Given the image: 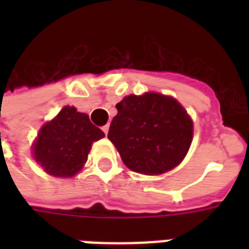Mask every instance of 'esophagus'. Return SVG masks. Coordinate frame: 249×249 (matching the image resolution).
<instances>
[{
  "instance_id": "1",
  "label": "esophagus",
  "mask_w": 249,
  "mask_h": 249,
  "mask_svg": "<svg viewBox=\"0 0 249 249\" xmlns=\"http://www.w3.org/2000/svg\"><path fill=\"white\" fill-rule=\"evenodd\" d=\"M103 132H104V133H105V135H108L109 125H105V126H103Z\"/></svg>"
}]
</instances>
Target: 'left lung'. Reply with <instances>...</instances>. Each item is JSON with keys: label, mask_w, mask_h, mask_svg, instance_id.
I'll list each match as a JSON object with an SVG mask.
<instances>
[{"label": "left lung", "mask_w": 249, "mask_h": 249, "mask_svg": "<svg viewBox=\"0 0 249 249\" xmlns=\"http://www.w3.org/2000/svg\"><path fill=\"white\" fill-rule=\"evenodd\" d=\"M108 139L126 167L142 175H161L183 161L191 146L193 123L169 96L130 94L117 105Z\"/></svg>", "instance_id": "obj_1"}]
</instances>
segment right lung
<instances>
[{"label": "right lung", "instance_id": "add662e5", "mask_svg": "<svg viewBox=\"0 0 249 249\" xmlns=\"http://www.w3.org/2000/svg\"><path fill=\"white\" fill-rule=\"evenodd\" d=\"M104 136L88 114L77 112L74 107H65L40 129L33 144V156L52 176L73 178L87 162L93 142Z\"/></svg>", "mask_w": 249, "mask_h": 249}]
</instances>
